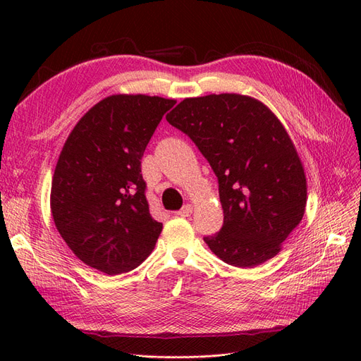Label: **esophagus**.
Here are the masks:
<instances>
[{
	"instance_id": "34e87169",
	"label": "esophagus",
	"mask_w": 361,
	"mask_h": 361,
	"mask_svg": "<svg viewBox=\"0 0 361 361\" xmlns=\"http://www.w3.org/2000/svg\"><path fill=\"white\" fill-rule=\"evenodd\" d=\"M191 214H192V204H190V203L183 204L182 209L176 212V215H178V216H190Z\"/></svg>"
}]
</instances>
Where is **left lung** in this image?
Masks as SVG:
<instances>
[{
  "mask_svg": "<svg viewBox=\"0 0 361 361\" xmlns=\"http://www.w3.org/2000/svg\"><path fill=\"white\" fill-rule=\"evenodd\" d=\"M209 161L224 212L206 236L228 265L253 268L274 257L305 212L307 180L293 141L269 108L239 93L185 97L166 116Z\"/></svg>",
  "mask_w": 361,
  "mask_h": 361,
  "instance_id": "left-lung-1",
  "label": "left lung"
}]
</instances>
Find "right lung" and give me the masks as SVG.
Listing matches in <instances>:
<instances>
[{"label":"right lung","instance_id":"1","mask_svg":"<svg viewBox=\"0 0 361 361\" xmlns=\"http://www.w3.org/2000/svg\"><path fill=\"white\" fill-rule=\"evenodd\" d=\"M174 99L111 94L93 105L64 143L51 183V214L72 253L108 276L137 268L162 223L152 218L141 158Z\"/></svg>","mask_w":361,"mask_h":361}]
</instances>
